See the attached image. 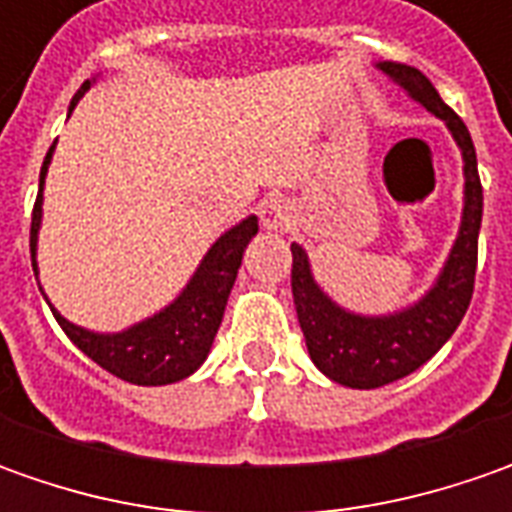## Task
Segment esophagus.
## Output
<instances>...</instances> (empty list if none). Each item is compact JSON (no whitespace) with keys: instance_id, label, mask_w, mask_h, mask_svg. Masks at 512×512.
Segmentation results:
<instances>
[{"instance_id":"obj_1","label":"esophagus","mask_w":512,"mask_h":512,"mask_svg":"<svg viewBox=\"0 0 512 512\" xmlns=\"http://www.w3.org/2000/svg\"><path fill=\"white\" fill-rule=\"evenodd\" d=\"M259 219H262V227L265 230H282L290 222V205L282 196H270L259 205Z\"/></svg>"}]
</instances>
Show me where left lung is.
<instances>
[{
	"label": "left lung",
	"mask_w": 512,
	"mask_h": 512,
	"mask_svg": "<svg viewBox=\"0 0 512 512\" xmlns=\"http://www.w3.org/2000/svg\"><path fill=\"white\" fill-rule=\"evenodd\" d=\"M376 68L387 73L393 82H399L419 105L436 113L453 133L464 159V210L459 236L453 242V250L444 262L436 285L430 287L416 305L404 307L390 316H359L336 305L325 290L316 285L305 247L290 245L293 305H296V316L305 333L307 353L327 379L344 387H356V390H373V387L410 376L430 356H436V350L462 325L464 313L473 299V285H476L484 202L470 130L444 105L439 90L430 85V79L422 70L410 68V65L379 62Z\"/></svg>",
	"instance_id": "8db88e82"
}]
</instances>
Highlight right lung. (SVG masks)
I'll list each match as a JSON object with an SVG mask.
<instances>
[{
	"mask_svg": "<svg viewBox=\"0 0 512 512\" xmlns=\"http://www.w3.org/2000/svg\"><path fill=\"white\" fill-rule=\"evenodd\" d=\"M88 88L90 82L79 88V93L70 102V110L76 108V102L85 96ZM53 148L56 145H50L42 173H39V196H36L33 219H30L33 273H39L36 270V239H39V225H42V187H45V173H48ZM256 233H259L256 216H247L245 222L230 227L225 236H219L216 245L207 250L193 279L165 310H159L156 316L122 330V333H93V330L68 322L56 307H50V310H53L59 327L68 333L70 342L113 376L130 384H142V387L182 382L193 370L202 367L210 353V344L222 325L227 296L236 282L245 247L250 245V239Z\"/></svg>",
	"mask_w": 512,
	"mask_h": 512,
	"instance_id": "obj_1",
	"label": "right lung"
}]
</instances>
